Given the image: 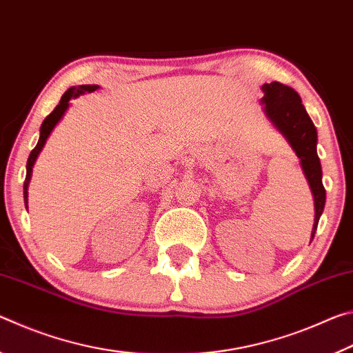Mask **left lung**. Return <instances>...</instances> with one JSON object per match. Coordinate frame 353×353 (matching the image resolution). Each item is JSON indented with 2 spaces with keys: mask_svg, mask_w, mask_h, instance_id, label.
Wrapping results in <instances>:
<instances>
[{
  "mask_svg": "<svg viewBox=\"0 0 353 353\" xmlns=\"http://www.w3.org/2000/svg\"><path fill=\"white\" fill-rule=\"evenodd\" d=\"M263 112L271 124L285 137L292 151L301 160V166L312 190L314 201V224L312 230L313 241L316 229L325 205V188L322 185V168L318 157V130L312 118L308 117L302 99L294 88L280 82L263 83L261 85Z\"/></svg>",
  "mask_w": 353,
  "mask_h": 353,
  "instance_id": "obj_1",
  "label": "left lung"
}]
</instances>
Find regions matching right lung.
I'll use <instances>...</instances> for the list:
<instances>
[{"mask_svg": "<svg viewBox=\"0 0 353 353\" xmlns=\"http://www.w3.org/2000/svg\"><path fill=\"white\" fill-rule=\"evenodd\" d=\"M98 88H99V85H77V87L68 88V90L63 93V97L61 98V103L56 105V109L43 119V123H41L37 146L32 149L31 154H29V159L26 163V179H25V185H23V196H25L26 208H28V188H29V182H31V177H32V168H34L35 162H37V157L40 155L41 149H43L48 137L51 135L52 130H54V128L57 126V123L63 118L65 112L68 110L71 99L81 97V94H83V93H92L94 90H98Z\"/></svg>", "mask_w": 353, "mask_h": 353, "instance_id": "add662e5", "label": "right lung"}]
</instances>
